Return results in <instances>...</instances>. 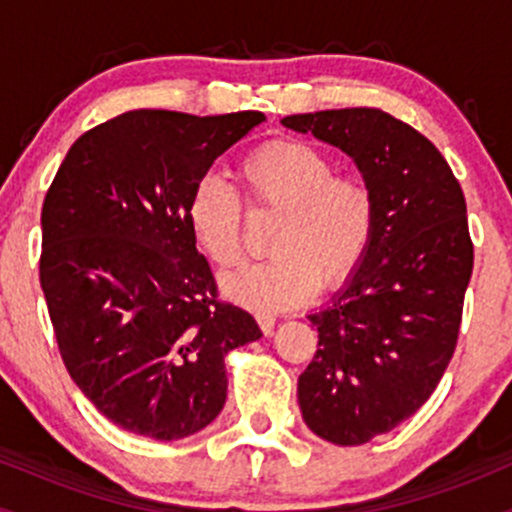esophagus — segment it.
Returning a JSON list of instances; mask_svg holds the SVG:
<instances>
[{"label": "esophagus", "mask_w": 512, "mask_h": 512, "mask_svg": "<svg viewBox=\"0 0 512 512\" xmlns=\"http://www.w3.org/2000/svg\"><path fill=\"white\" fill-rule=\"evenodd\" d=\"M255 320H257V325H260L262 334H272L274 325H276V317L272 313H255Z\"/></svg>", "instance_id": "esophagus-1"}]
</instances>
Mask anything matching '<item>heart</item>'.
<instances>
[{
  "instance_id": "b5f03b06",
  "label": "heart",
  "mask_w": 512,
  "mask_h": 512,
  "mask_svg": "<svg viewBox=\"0 0 512 512\" xmlns=\"http://www.w3.org/2000/svg\"><path fill=\"white\" fill-rule=\"evenodd\" d=\"M240 185L252 211L279 214L269 260L223 276L228 298L252 310H284L317 291L342 286L366 255L375 228V192L356 173H337L322 151L279 139L240 161ZM243 199L219 175H204L187 202V226L219 267L243 257Z\"/></svg>"
}]
</instances>
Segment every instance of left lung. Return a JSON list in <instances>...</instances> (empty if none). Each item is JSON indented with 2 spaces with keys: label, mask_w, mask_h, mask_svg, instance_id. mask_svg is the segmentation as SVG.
Wrapping results in <instances>:
<instances>
[{
  "label": "left lung",
  "mask_w": 512,
  "mask_h": 512,
  "mask_svg": "<svg viewBox=\"0 0 512 512\" xmlns=\"http://www.w3.org/2000/svg\"><path fill=\"white\" fill-rule=\"evenodd\" d=\"M281 125L339 146L375 192L366 255L308 315L320 342L298 378L310 431L363 445L416 414L455 354L474 267L467 204L436 146L383 110H320Z\"/></svg>",
  "instance_id": "left-lung-1"
}]
</instances>
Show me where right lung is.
Segmentation results:
<instances>
[{"label":"right lung","mask_w":512,"mask_h":512,"mask_svg":"<svg viewBox=\"0 0 512 512\" xmlns=\"http://www.w3.org/2000/svg\"><path fill=\"white\" fill-rule=\"evenodd\" d=\"M262 120L129 110L76 139L45 195L40 286L62 361L125 431H202L226 402L223 358L262 337L187 226L197 182Z\"/></svg>","instance_id":"1"}]
</instances>
